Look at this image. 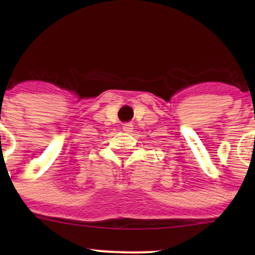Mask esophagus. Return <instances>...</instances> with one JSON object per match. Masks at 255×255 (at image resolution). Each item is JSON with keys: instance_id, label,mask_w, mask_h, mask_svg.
Segmentation results:
<instances>
[{"instance_id": "34e87169", "label": "esophagus", "mask_w": 255, "mask_h": 255, "mask_svg": "<svg viewBox=\"0 0 255 255\" xmlns=\"http://www.w3.org/2000/svg\"><path fill=\"white\" fill-rule=\"evenodd\" d=\"M123 130H125L126 133H132L133 132V123H130V122L125 123V125H123Z\"/></svg>"}]
</instances>
